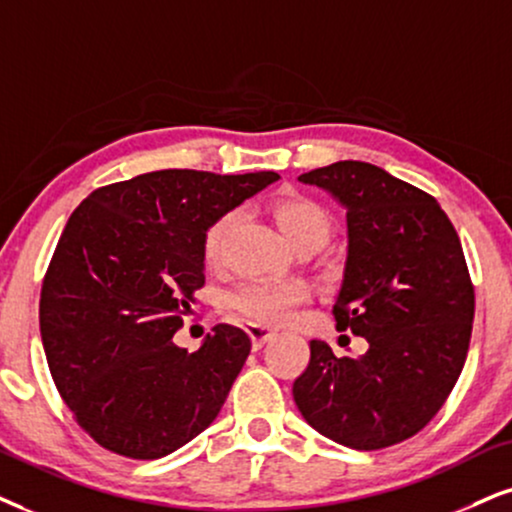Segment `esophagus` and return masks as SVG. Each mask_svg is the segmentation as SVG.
<instances>
[{
	"label": "esophagus",
	"mask_w": 512,
	"mask_h": 512,
	"mask_svg": "<svg viewBox=\"0 0 512 512\" xmlns=\"http://www.w3.org/2000/svg\"><path fill=\"white\" fill-rule=\"evenodd\" d=\"M248 335H250V340H252V347L257 349V347H262L264 342L274 340L276 338V331H274V328H269V326H260V323H250Z\"/></svg>",
	"instance_id": "1"
}]
</instances>
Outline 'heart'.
Segmentation results:
<instances>
[{"label":"heart","instance_id":"obj_1","mask_svg":"<svg viewBox=\"0 0 512 512\" xmlns=\"http://www.w3.org/2000/svg\"><path fill=\"white\" fill-rule=\"evenodd\" d=\"M271 217L276 219L278 229L286 234L297 250H319L328 243L333 231V217L319 200L302 196V193H281L271 200ZM238 217L236 210L224 212L205 229L200 250L203 260L210 267H217L224 257V243L231 226ZM309 297L307 283L302 281H260L243 283L226 300V309L245 323H260V326H278L286 323L297 304Z\"/></svg>","mask_w":512,"mask_h":512}]
</instances>
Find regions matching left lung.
<instances>
[{
	"mask_svg": "<svg viewBox=\"0 0 512 512\" xmlns=\"http://www.w3.org/2000/svg\"><path fill=\"white\" fill-rule=\"evenodd\" d=\"M347 208V262L333 316L368 340L364 357L309 342L293 383L300 413L321 435L375 451L425 428L468 357L475 288L454 224L430 193L371 163L340 160L300 174Z\"/></svg>",
	"mask_w": 512,
	"mask_h": 512,
	"instance_id": "obj_1",
	"label": "left lung"
}]
</instances>
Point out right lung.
Masks as SVG:
<instances>
[{"label":"right lung","mask_w":512,"mask_h":512,"mask_svg":"<svg viewBox=\"0 0 512 512\" xmlns=\"http://www.w3.org/2000/svg\"><path fill=\"white\" fill-rule=\"evenodd\" d=\"M276 172L160 170L89 193L70 215L40 295L56 390L113 454L153 461L200 435L252 342L219 323L196 352L172 342L205 286V229Z\"/></svg>","instance_id":"right-lung-1"}]
</instances>
